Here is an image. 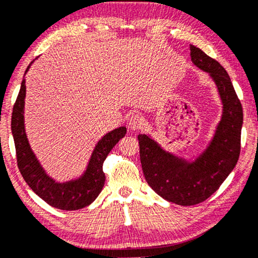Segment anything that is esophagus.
I'll return each instance as SVG.
<instances>
[{
  "label": "esophagus",
  "mask_w": 258,
  "mask_h": 258,
  "mask_svg": "<svg viewBox=\"0 0 258 258\" xmlns=\"http://www.w3.org/2000/svg\"><path fill=\"white\" fill-rule=\"evenodd\" d=\"M144 126V118L139 113H133L128 119V128L131 131H136Z\"/></svg>",
  "instance_id": "1"
}]
</instances>
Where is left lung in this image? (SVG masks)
<instances>
[{
    "mask_svg": "<svg viewBox=\"0 0 258 258\" xmlns=\"http://www.w3.org/2000/svg\"><path fill=\"white\" fill-rule=\"evenodd\" d=\"M191 60L210 73L220 94L224 112L213 140L195 162L164 152L146 134L138 137L142 171L149 186L166 201L192 206L206 201L217 191L236 166L241 149L243 111L225 68L201 48L190 45Z\"/></svg>",
    "mask_w": 258,
    "mask_h": 258,
    "instance_id": "1",
    "label": "left lung"
}]
</instances>
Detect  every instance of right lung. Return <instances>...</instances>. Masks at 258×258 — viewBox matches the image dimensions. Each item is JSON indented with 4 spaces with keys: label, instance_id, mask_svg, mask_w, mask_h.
I'll return each mask as SVG.
<instances>
[{
    "label": "right lung",
    "instance_id": "right-lung-1",
    "mask_svg": "<svg viewBox=\"0 0 258 258\" xmlns=\"http://www.w3.org/2000/svg\"><path fill=\"white\" fill-rule=\"evenodd\" d=\"M25 90V79H23L11 116V131L16 148L17 166L23 178L34 194L55 209L75 211L90 205L104 186L105 174L103 171V163L111 149L122 137H125L126 127L111 131L99 140L92 153L87 171L80 179L63 184L56 183L45 174L30 148L23 116Z\"/></svg>",
    "mask_w": 258,
    "mask_h": 258
}]
</instances>
